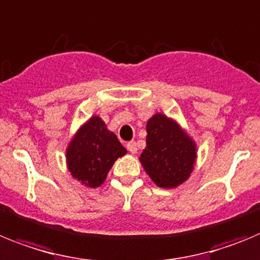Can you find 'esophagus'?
<instances>
[{
  "label": "esophagus",
  "mask_w": 260,
  "mask_h": 260,
  "mask_svg": "<svg viewBox=\"0 0 260 260\" xmlns=\"http://www.w3.org/2000/svg\"><path fill=\"white\" fill-rule=\"evenodd\" d=\"M127 149L129 150V153H132V154H135V153H137V145L135 141H129V143L127 144Z\"/></svg>",
  "instance_id": "esophagus-1"
}]
</instances>
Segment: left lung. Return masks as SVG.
Returning a JSON list of instances; mask_svg holds the SVG:
<instances>
[{"instance_id": "1", "label": "left lung", "mask_w": 260, "mask_h": 260, "mask_svg": "<svg viewBox=\"0 0 260 260\" xmlns=\"http://www.w3.org/2000/svg\"><path fill=\"white\" fill-rule=\"evenodd\" d=\"M146 148L140 161L150 179L162 188H174L192 173L196 146L177 123L155 114L146 124Z\"/></svg>"}]
</instances>
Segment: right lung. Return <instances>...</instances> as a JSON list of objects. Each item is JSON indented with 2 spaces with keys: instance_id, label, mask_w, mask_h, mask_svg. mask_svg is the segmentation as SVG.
<instances>
[{
  "instance_id": "obj_1",
  "label": "right lung",
  "mask_w": 260,
  "mask_h": 260,
  "mask_svg": "<svg viewBox=\"0 0 260 260\" xmlns=\"http://www.w3.org/2000/svg\"><path fill=\"white\" fill-rule=\"evenodd\" d=\"M127 153L116 135L99 116H92L78 129L67 149L69 171L87 187L101 186L119 157Z\"/></svg>"
}]
</instances>
